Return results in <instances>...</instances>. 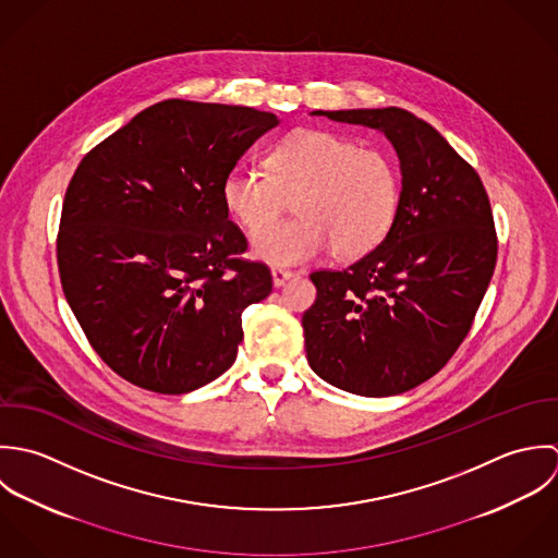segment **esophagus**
<instances>
[{
  "label": "esophagus",
  "instance_id": "1",
  "mask_svg": "<svg viewBox=\"0 0 558 558\" xmlns=\"http://www.w3.org/2000/svg\"><path fill=\"white\" fill-rule=\"evenodd\" d=\"M295 274L291 269H282V267H274L271 269V278H274V287H282L287 280H291Z\"/></svg>",
  "mask_w": 558,
  "mask_h": 558
}]
</instances>
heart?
<instances>
[{"label": "heart", "instance_id": "heart-1", "mask_svg": "<svg viewBox=\"0 0 558 558\" xmlns=\"http://www.w3.org/2000/svg\"><path fill=\"white\" fill-rule=\"evenodd\" d=\"M265 168H236L222 183L223 207L256 234L252 252L265 263L300 265L328 247L357 258L397 222L401 172L388 150L332 131H298L267 153ZM291 199L299 218L269 229Z\"/></svg>", "mask_w": 558, "mask_h": 558}]
</instances>
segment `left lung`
Here are the masks:
<instances>
[{
	"label": "left lung",
	"instance_id": "1",
	"mask_svg": "<svg viewBox=\"0 0 558 558\" xmlns=\"http://www.w3.org/2000/svg\"><path fill=\"white\" fill-rule=\"evenodd\" d=\"M313 113L379 129L399 155L403 187L397 222L375 250L311 274L306 357L340 390L401 395L434 377L472 328L498 256L489 198L476 170L414 113Z\"/></svg>",
	"mask_w": 558,
	"mask_h": 558
}]
</instances>
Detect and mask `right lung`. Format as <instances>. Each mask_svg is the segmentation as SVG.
I'll list each match as a JSON object with an SVG mask.
<instances>
[{
	"label": "right lung",
	"instance_id": "obj_1",
	"mask_svg": "<svg viewBox=\"0 0 558 558\" xmlns=\"http://www.w3.org/2000/svg\"><path fill=\"white\" fill-rule=\"evenodd\" d=\"M276 113L168 99L137 113L77 166L58 230L64 298L116 375L159 395L228 371L241 313L271 293L228 220L223 179Z\"/></svg>",
	"mask_w": 558,
	"mask_h": 558
}]
</instances>
